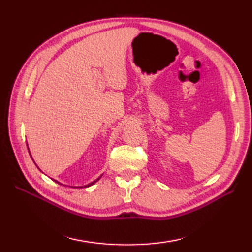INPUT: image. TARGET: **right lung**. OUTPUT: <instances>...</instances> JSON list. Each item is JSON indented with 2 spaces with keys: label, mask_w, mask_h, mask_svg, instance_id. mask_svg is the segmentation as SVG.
<instances>
[{
  "label": "right lung",
  "mask_w": 252,
  "mask_h": 252,
  "mask_svg": "<svg viewBox=\"0 0 252 252\" xmlns=\"http://www.w3.org/2000/svg\"><path fill=\"white\" fill-rule=\"evenodd\" d=\"M99 179H100V178H98V179H97V180H96V181H94V182H92V183H90V184H89V185H87V186H84V187H88V186H91V185H93V184H94V183H96V182H97V181H98V180H99ZM55 182H56V181H55ZM57 183H58V182H57ZM80 187H83V186H80Z\"/></svg>",
  "instance_id": "right-lung-1"
}]
</instances>
